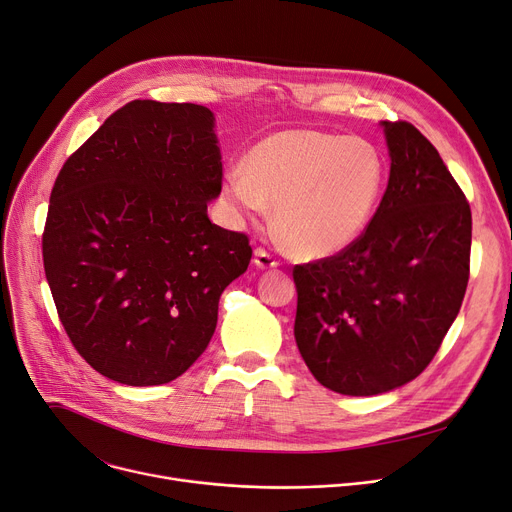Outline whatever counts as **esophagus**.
Returning a JSON list of instances; mask_svg holds the SVG:
<instances>
[{
	"label": "esophagus",
	"mask_w": 512,
	"mask_h": 512,
	"mask_svg": "<svg viewBox=\"0 0 512 512\" xmlns=\"http://www.w3.org/2000/svg\"><path fill=\"white\" fill-rule=\"evenodd\" d=\"M253 261H255L257 267H261V270H270V267H278L280 265V259L274 253L263 249V247L255 249V259Z\"/></svg>",
	"instance_id": "1"
}]
</instances>
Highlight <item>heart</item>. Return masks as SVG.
<instances>
[{"mask_svg":"<svg viewBox=\"0 0 512 512\" xmlns=\"http://www.w3.org/2000/svg\"><path fill=\"white\" fill-rule=\"evenodd\" d=\"M384 186L380 151L361 137L290 128L257 143L242 170L226 176L240 215L274 206V230L297 257L321 259L365 230Z\"/></svg>","mask_w":512,"mask_h":512,"instance_id":"1","label":"heart"}]
</instances>
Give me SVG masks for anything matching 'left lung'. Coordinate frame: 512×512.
I'll list each match as a JSON object with an SVG mask.
<instances>
[{
  "instance_id": "obj_1",
  "label": "left lung",
  "mask_w": 512,
  "mask_h": 512,
  "mask_svg": "<svg viewBox=\"0 0 512 512\" xmlns=\"http://www.w3.org/2000/svg\"><path fill=\"white\" fill-rule=\"evenodd\" d=\"M386 193L340 253L294 265V338L313 378L371 396L415 380L459 315L469 282L471 207L438 149L384 122Z\"/></svg>"
}]
</instances>
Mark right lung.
I'll return each instance as SVG.
<instances>
[{"instance_id": "1", "label": "right lung", "mask_w": 512, "mask_h": 512, "mask_svg": "<svg viewBox=\"0 0 512 512\" xmlns=\"http://www.w3.org/2000/svg\"><path fill=\"white\" fill-rule=\"evenodd\" d=\"M222 178L213 114L195 103L134 99L66 159L43 267L72 346L105 378L168 384L203 355L253 255L207 218Z\"/></svg>"}]
</instances>
